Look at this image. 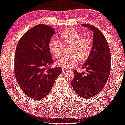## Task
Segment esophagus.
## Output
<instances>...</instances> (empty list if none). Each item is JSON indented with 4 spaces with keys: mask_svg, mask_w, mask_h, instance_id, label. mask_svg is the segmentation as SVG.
<instances>
[{
    "mask_svg": "<svg viewBox=\"0 0 125 125\" xmlns=\"http://www.w3.org/2000/svg\"><path fill=\"white\" fill-rule=\"evenodd\" d=\"M66 71H68V70H66L64 68H62V72L63 73H65V72H66Z\"/></svg>",
    "mask_w": 125,
    "mask_h": 125,
    "instance_id": "esophagus-1",
    "label": "esophagus"
}]
</instances>
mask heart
I'll use <instances>...</instances> for the list:
<instances>
[{"mask_svg":"<svg viewBox=\"0 0 125 125\" xmlns=\"http://www.w3.org/2000/svg\"><path fill=\"white\" fill-rule=\"evenodd\" d=\"M62 42L56 39H52L49 43V50L52 55L55 59L62 56L64 46H70L69 56L63 57L56 62L57 66L62 68H70L79 63L84 62L88 59L92 50L91 40L83 38L82 34L73 29L64 31L60 34Z\"/></svg>","mask_w":125,"mask_h":125,"instance_id":"b5f03b06","label":"heart"}]
</instances>
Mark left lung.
<instances>
[{
    "label": "left lung",
    "mask_w": 125,
    "mask_h": 125,
    "mask_svg": "<svg viewBox=\"0 0 125 125\" xmlns=\"http://www.w3.org/2000/svg\"><path fill=\"white\" fill-rule=\"evenodd\" d=\"M81 25L93 31V43L91 54L83 65L86 72L74 70L71 84L78 95L89 98L102 91L107 82L111 70V53L106 38L96 27L91 24Z\"/></svg>",
    "instance_id": "1"
}]
</instances>
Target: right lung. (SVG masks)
Here are the masks:
<instances>
[{
	"instance_id": "obj_1",
	"label": "right lung",
	"mask_w": 125,
	"mask_h": 125,
	"mask_svg": "<svg viewBox=\"0 0 125 125\" xmlns=\"http://www.w3.org/2000/svg\"><path fill=\"white\" fill-rule=\"evenodd\" d=\"M55 32L50 26L38 24L26 32L17 43L14 74L23 92L34 100L47 95L62 73L61 68H51L53 60L49 43Z\"/></svg>"
}]
</instances>
